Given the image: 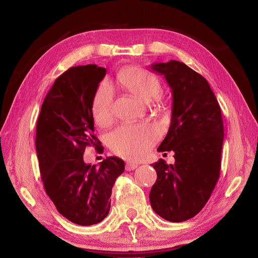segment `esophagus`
<instances>
[{
	"instance_id": "obj_1",
	"label": "esophagus",
	"mask_w": 258,
	"mask_h": 258,
	"mask_svg": "<svg viewBox=\"0 0 258 258\" xmlns=\"http://www.w3.org/2000/svg\"><path fill=\"white\" fill-rule=\"evenodd\" d=\"M139 166V164L137 163H132V162H127L126 163V170L128 171H131V170H135L137 169Z\"/></svg>"
}]
</instances>
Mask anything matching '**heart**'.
Segmentation results:
<instances>
[{"label": "heart", "instance_id": "1", "mask_svg": "<svg viewBox=\"0 0 258 258\" xmlns=\"http://www.w3.org/2000/svg\"><path fill=\"white\" fill-rule=\"evenodd\" d=\"M118 81L130 94L145 102L158 97L161 92L159 78L142 68L129 67L121 70ZM112 88L108 82H101L92 100V113L98 125L107 126L112 120ZM158 138V130L146 123L122 125L110 133L108 143L112 151L118 156L137 160L150 149Z\"/></svg>", "mask_w": 258, "mask_h": 258}]
</instances>
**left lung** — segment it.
Masks as SVG:
<instances>
[{
	"label": "left lung",
	"instance_id": "obj_1",
	"mask_svg": "<svg viewBox=\"0 0 258 258\" xmlns=\"http://www.w3.org/2000/svg\"><path fill=\"white\" fill-rule=\"evenodd\" d=\"M172 94L171 120L159 152L173 151L174 164L160 159L151 166L158 178L151 187L152 210L165 220L182 222L207 204L219 179L223 120L209 82L177 60L154 63Z\"/></svg>",
	"mask_w": 258,
	"mask_h": 258
}]
</instances>
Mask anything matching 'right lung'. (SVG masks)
I'll return each mask as SVG.
<instances>
[{
  "mask_svg": "<svg viewBox=\"0 0 258 258\" xmlns=\"http://www.w3.org/2000/svg\"><path fill=\"white\" fill-rule=\"evenodd\" d=\"M107 70L96 64L69 69L45 96L37 121L36 149L45 191L58 212L79 225L104 220L116 178L125 170L119 158L95 165L84 162L87 146L100 149L93 135L92 100Z\"/></svg>",
  "mask_w": 258,
  "mask_h": 258,
  "instance_id": "add662e5",
  "label": "right lung"
}]
</instances>
